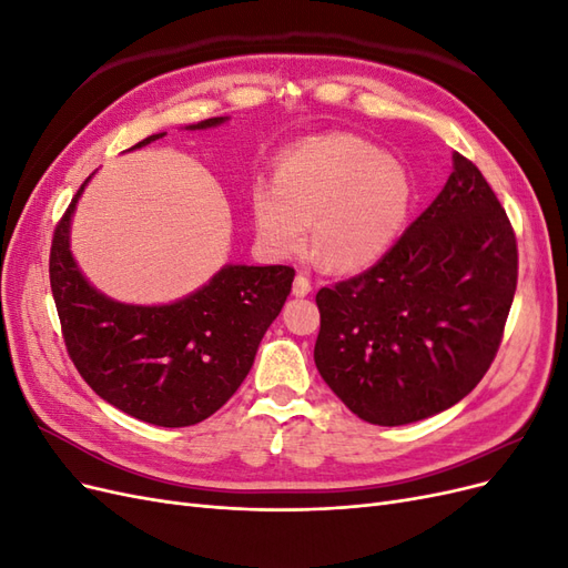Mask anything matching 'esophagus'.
Here are the masks:
<instances>
[{"mask_svg":"<svg viewBox=\"0 0 568 568\" xmlns=\"http://www.w3.org/2000/svg\"><path fill=\"white\" fill-rule=\"evenodd\" d=\"M313 291V282H311V277H307V274H303V272H298L296 274V280H294V296H298V298H303V296H307Z\"/></svg>","mask_w":568,"mask_h":568,"instance_id":"esophagus-1","label":"esophagus"}]
</instances>
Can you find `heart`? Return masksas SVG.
<instances>
[{
	"label": "heart",
	"instance_id": "1",
	"mask_svg": "<svg viewBox=\"0 0 568 568\" xmlns=\"http://www.w3.org/2000/svg\"><path fill=\"white\" fill-rule=\"evenodd\" d=\"M412 209L407 170L353 134H329L288 151L272 182H255L251 213L261 246L288 257L313 251L338 272L369 267L400 236Z\"/></svg>",
	"mask_w": 568,
	"mask_h": 568
}]
</instances>
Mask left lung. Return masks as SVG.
Listing matches in <instances>:
<instances>
[{
    "mask_svg": "<svg viewBox=\"0 0 568 568\" xmlns=\"http://www.w3.org/2000/svg\"><path fill=\"white\" fill-rule=\"evenodd\" d=\"M517 270L505 209L455 151L443 192L382 261L317 291L322 379L353 415L379 426L453 407L500 348Z\"/></svg>",
    "mask_w": 568,
    "mask_h": 568,
    "instance_id": "8db88e82",
    "label": "left lung"
}]
</instances>
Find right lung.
<instances>
[{
	"mask_svg": "<svg viewBox=\"0 0 568 568\" xmlns=\"http://www.w3.org/2000/svg\"><path fill=\"white\" fill-rule=\"evenodd\" d=\"M225 120L209 118L186 130H209ZM84 184L59 220L49 253L51 294L68 355L99 398L134 419L168 428L209 419L251 372L267 326L282 313L294 267L225 265L175 303L113 301L82 277L71 253V217Z\"/></svg>",
	"mask_w": 568,
	"mask_h": 568,
	"instance_id": "obj_1",
	"label": "right lung"
}]
</instances>
